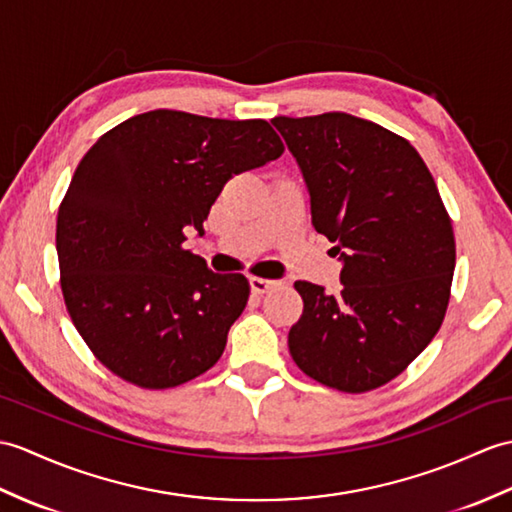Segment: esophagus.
<instances>
[{
  "label": "esophagus",
  "instance_id": "obj_1",
  "mask_svg": "<svg viewBox=\"0 0 512 512\" xmlns=\"http://www.w3.org/2000/svg\"><path fill=\"white\" fill-rule=\"evenodd\" d=\"M248 283H251L253 294H266L268 290L277 288V285H279V281H275V279H264V277H251V279H248Z\"/></svg>",
  "mask_w": 512,
  "mask_h": 512
}]
</instances>
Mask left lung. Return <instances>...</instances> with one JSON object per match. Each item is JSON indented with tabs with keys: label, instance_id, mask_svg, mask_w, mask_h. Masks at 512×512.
Segmentation results:
<instances>
[{
	"label": "left lung",
	"instance_id": "left-lung-1",
	"mask_svg": "<svg viewBox=\"0 0 512 512\" xmlns=\"http://www.w3.org/2000/svg\"><path fill=\"white\" fill-rule=\"evenodd\" d=\"M303 172L312 224L340 261L338 294L296 281L288 347L305 375L342 392L388 384L441 329L456 266L449 213L421 154L349 113L272 120Z\"/></svg>",
	"mask_w": 512,
	"mask_h": 512
}]
</instances>
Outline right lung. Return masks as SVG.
<instances>
[{"instance_id":"obj_1","label":"right lung","mask_w":512,"mask_h":512,"mask_svg":"<svg viewBox=\"0 0 512 512\" xmlns=\"http://www.w3.org/2000/svg\"><path fill=\"white\" fill-rule=\"evenodd\" d=\"M283 154L266 120L157 109L104 133L58 207L67 312L111 373L163 390L220 360L251 285L183 248L229 178Z\"/></svg>"}]
</instances>
